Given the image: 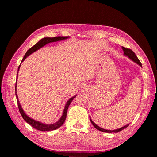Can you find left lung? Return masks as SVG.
<instances>
[{
    "label": "left lung",
    "mask_w": 157,
    "mask_h": 157,
    "mask_svg": "<svg viewBox=\"0 0 157 157\" xmlns=\"http://www.w3.org/2000/svg\"><path fill=\"white\" fill-rule=\"evenodd\" d=\"M122 48H123V51H124V54L126 56H127L129 58H130V59H131L132 61H134V62L137 63L138 64L140 65V66H142L141 63H140L139 59H138V57H137V56L136 55V54H135V53H134V52H133L131 49L127 48H124V47H123V46H122ZM90 121H91L92 124L94 126L95 128H96L98 130H99V131L103 132H107V133H112V132L117 133V132H120V131H122V130H123V129H124V128H127V127L129 126V124H127V125L124 126V127H121V128H120V129H115V130H107V129H105L101 128V127H100L99 126H98L96 124H95V123H94V122L92 121V120H91V118H90Z\"/></svg>",
    "instance_id": "left-lung-1"
}]
</instances>
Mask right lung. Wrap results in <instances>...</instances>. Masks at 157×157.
Here are the masks:
<instances>
[{
    "mask_svg": "<svg viewBox=\"0 0 157 157\" xmlns=\"http://www.w3.org/2000/svg\"><path fill=\"white\" fill-rule=\"evenodd\" d=\"M67 38H68L67 36L45 37V38L41 39V40L39 41L38 43H36L35 45H34V46H33V47L30 48L29 49L27 52H26V53L24 55V57H23V58L22 62H23V61L25 60V58L27 57L28 56H29V55H30V54H32V53L35 52L36 50H39V48H42L44 46H45V45H46L47 44L51 43V42H55V41L63 40V39H66ZM19 68H20V66H18V70H19ZM17 75H18V74H17ZM16 85H17V83H16ZM15 93H16V97H17L18 109H19V111H20V113L21 114V116H22V117H23V118L24 119L25 121L27 122V123L29 124H30V125H31L32 127H34V129L40 130V131H44V132L52 131V130L57 129L62 125L63 123L65 122V120L66 118V113H67V110H68V108L69 107V105H70L71 102H72V100L75 98V96H73L68 100V102H67V103H66V105L65 106L64 110H63V115H62V117H61L59 121H58L57 123H55L54 124H45L44 123H39V122H38V121L33 120V119L30 118V117H28L27 115H26V114L24 113V111H23V110L22 109V108H21V105H20V103H19V101H18V96H17V86H15Z\"/></svg>",
    "mask_w": 157,
    "mask_h": 157,
    "instance_id": "add662e5",
    "label": "right lung"
}]
</instances>
